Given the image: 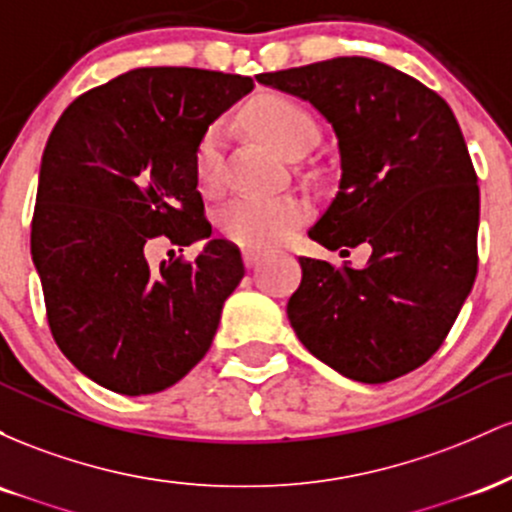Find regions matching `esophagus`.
Listing matches in <instances>:
<instances>
[{
    "instance_id": "esophagus-1",
    "label": "esophagus",
    "mask_w": 512,
    "mask_h": 512,
    "mask_svg": "<svg viewBox=\"0 0 512 512\" xmlns=\"http://www.w3.org/2000/svg\"><path fill=\"white\" fill-rule=\"evenodd\" d=\"M243 260H245V267H248V269H257V267H262V264L269 260V252L245 250L243 252Z\"/></svg>"
}]
</instances>
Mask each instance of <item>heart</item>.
Here are the masks:
<instances>
[{"label":"heart","mask_w":512,"mask_h":512,"mask_svg":"<svg viewBox=\"0 0 512 512\" xmlns=\"http://www.w3.org/2000/svg\"><path fill=\"white\" fill-rule=\"evenodd\" d=\"M252 125L264 139L286 156H298L313 146L317 127L313 115L284 96H267L252 108ZM223 149L226 127L211 125L195 151V178L199 190L214 192L223 182ZM308 216L303 199L293 195H240L221 211V228L228 238L248 248H274L284 243Z\"/></svg>","instance_id":"b5f03b06"}]
</instances>
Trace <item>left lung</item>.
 Instances as JSON below:
<instances>
[{
	"instance_id": "left-lung-1",
	"label": "left lung",
	"mask_w": 512,
	"mask_h": 512,
	"mask_svg": "<svg viewBox=\"0 0 512 512\" xmlns=\"http://www.w3.org/2000/svg\"><path fill=\"white\" fill-rule=\"evenodd\" d=\"M257 81L313 103L339 139V190L308 236L327 250H373L363 269L298 260L303 279L286 305L293 332L358 383L424 366L455 325L479 264L477 173L450 105L368 57Z\"/></svg>"
}]
</instances>
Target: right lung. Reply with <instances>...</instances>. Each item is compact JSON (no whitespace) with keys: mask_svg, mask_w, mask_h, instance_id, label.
<instances>
[{"mask_svg":"<svg viewBox=\"0 0 512 512\" xmlns=\"http://www.w3.org/2000/svg\"><path fill=\"white\" fill-rule=\"evenodd\" d=\"M250 76L142 67L64 110L40 163L31 255L57 346L93 383L139 397L185 378L214 342L245 267L214 238L195 260L151 269L156 238L211 236L195 151Z\"/></svg>","mask_w":512,"mask_h":512,"instance_id":"1","label":"right lung"}]
</instances>
